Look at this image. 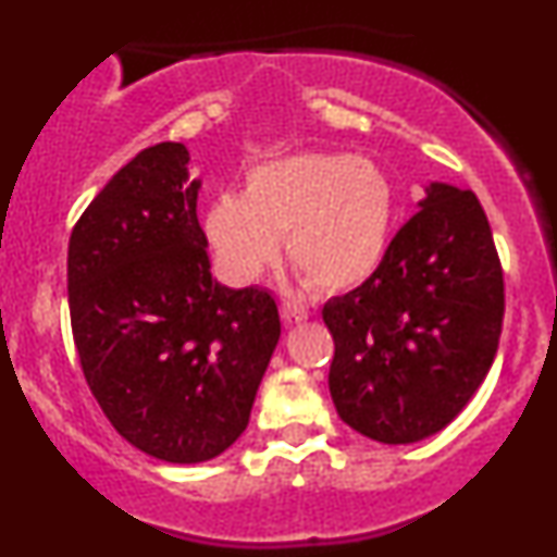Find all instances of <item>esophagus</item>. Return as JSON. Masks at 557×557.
<instances>
[{
  "label": "esophagus",
  "instance_id": "34e87169",
  "mask_svg": "<svg viewBox=\"0 0 557 557\" xmlns=\"http://www.w3.org/2000/svg\"><path fill=\"white\" fill-rule=\"evenodd\" d=\"M280 311H283V319H285V324H298V322H304L306 317V309L304 306L298 304V300H290V298H285L283 304H280Z\"/></svg>",
  "mask_w": 557,
  "mask_h": 557
}]
</instances>
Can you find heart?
Listing matches in <instances>:
<instances>
[{"label":"heart","instance_id":"1","mask_svg":"<svg viewBox=\"0 0 557 557\" xmlns=\"http://www.w3.org/2000/svg\"><path fill=\"white\" fill-rule=\"evenodd\" d=\"M395 185L380 164L341 151H300L246 172L243 196L220 194L203 214L212 259L230 285H248L280 257L322 293L361 285L385 259Z\"/></svg>","mask_w":557,"mask_h":557}]
</instances>
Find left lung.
<instances>
[{"mask_svg":"<svg viewBox=\"0 0 557 557\" xmlns=\"http://www.w3.org/2000/svg\"><path fill=\"white\" fill-rule=\"evenodd\" d=\"M369 280L324 304L330 393L348 426L408 445L450 424L487 376L505 285L471 190L432 183Z\"/></svg>","mask_w":557,"mask_h":557,"instance_id":"1","label":"left lung"}]
</instances>
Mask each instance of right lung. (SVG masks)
Instances as JSON below:
<instances>
[{"label":"right lung","instance_id":"right-lung-1","mask_svg":"<svg viewBox=\"0 0 557 557\" xmlns=\"http://www.w3.org/2000/svg\"><path fill=\"white\" fill-rule=\"evenodd\" d=\"M188 159L172 140L133 157L67 248L83 376L114 430L170 463L209 461L240 437L280 341L272 293L212 277Z\"/></svg>","mask_w":557,"mask_h":557}]
</instances>
